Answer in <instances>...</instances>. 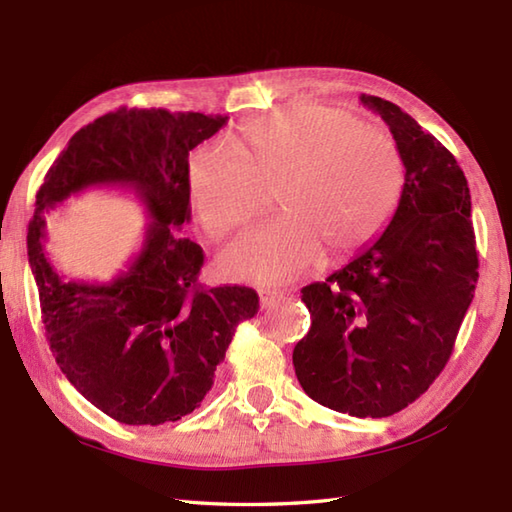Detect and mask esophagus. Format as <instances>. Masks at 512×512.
<instances>
[{
  "label": "esophagus",
  "instance_id": "1",
  "mask_svg": "<svg viewBox=\"0 0 512 512\" xmlns=\"http://www.w3.org/2000/svg\"><path fill=\"white\" fill-rule=\"evenodd\" d=\"M284 297H286L284 290H275V288L259 290V303H262V308H273L275 303H279Z\"/></svg>",
  "mask_w": 512,
  "mask_h": 512
}]
</instances>
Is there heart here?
<instances>
[{
	"mask_svg": "<svg viewBox=\"0 0 512 512\" xmlns=\"http://www.w3.org/2000/svg\"><path fill=\"white\" fill-rule=\"evenodd\" d=\"M237 149L242 158L217 145L195 151L187 189L206 231L224 235L262 213L268 189L279 187L284 215L224 250L222 268L239 281L277 284L310 268L323 246L361 248L394 215L405 182L394 140L336 107L297 105L257 118Z\"/></svg>",
	"mask_w": 512,
	"mask_h": 512,
	"instance_id": "b5f03b06",
	"label": "heart"
}]
</instances>
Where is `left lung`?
Wrapping results in <instances>:
<instances>
[{"mask_svg":"<svg viewBox=\"0 0 512 512\" xmlns=\"http://www.w3.org/2000/svg\"><path fill=\"white\" fill-rule=\"evenodd\" d=\"M361 103L387 123L405 184L385 231L301 290L312 323L292 365L319 405L387 418L420 398L447 365L480 264L458 160L398 105L369 94Z\"/></svg>","mask_w":512,"mask_h":512,"instance_id":"8db88e82","label":"left lung"}]
</instances>
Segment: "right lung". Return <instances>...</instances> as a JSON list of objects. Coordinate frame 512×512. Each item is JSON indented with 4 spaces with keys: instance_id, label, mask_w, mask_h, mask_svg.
<instances>
[{
    "instance_id": "right-lung-1",
    "label": "right lung",
    "mask_w": 512,
    "mask_h": 512,
    "mask_svg": "<svg viewBox=\"0 0 512 512\" xmlns=\"http://www.w3.org/2000/svg\"><path fill=\"white\" fill-rule=\"evenodd\" d=\"M226 121L121 107L79 129L37 191L28 262L52 356L85 400L123 424L156 427L200 407L235 328L259 310L253 288H200L202 248L178 235L191 220L189 151ZM88 188L132 192L150 220L112 282L65 280L45 253V213Z\"/></svg>"
}]
</instances>
